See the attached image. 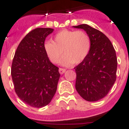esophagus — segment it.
<instances>
[{"instance_id":"obj_1","label":"esophagus","mask_w":129,"mask_h":129,"mask_svg":"<svg viewBox=\"0 0 129 129\" xmlns=\"http://www.w3.org/2000/svg\"><path fill=\"white\" fill-rule=\"evenodd\" d=\"M65 72H66V69L61 68L59 69V72L60 73V74H63Z\"/></svg>"}]
</instances>
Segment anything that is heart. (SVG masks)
<instances>
[{
	"mask_svg": "<svg viewBox=\"0 0 129 129\" xmlns=\"http://www.w3.org/2000/svg\"><path fill=\"white\" fill-rule=\"evenodd\" d=\"M90 49L91 40L88 33L84 31L62 30L55 35L53 41L49 40L44 43L45 53L53 63H57L63 54L65 55L60 61L64 66L83 61Z\"/></svg>",
	"mask_w": 129,
	"mask_h": 129,
	"instance_id": "heart-1",
	"label": "heart"
}]
</instances>
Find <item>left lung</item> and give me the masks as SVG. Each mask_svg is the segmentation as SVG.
<instances>
[{"label":"left lung","instance_id":"1","mask_svg":"<svg viewBox=\"0 0 129 129\" xmlns=\"http://www.w3.org/2000/svg\"><path fill=\"white\" fill-rule=\"evenodd\" d=\"M84 29L91 40V49L75 68L76 89L84 100L95 102L108 94L116 78V51L108 37L86 24L74 26Z\"/></svg>","mask_w":129,"mask_h":129}]
</instances>
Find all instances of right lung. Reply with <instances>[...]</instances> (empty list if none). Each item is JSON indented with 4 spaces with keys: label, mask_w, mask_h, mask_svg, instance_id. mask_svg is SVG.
Returning <instances> with one entry per match:
<instances>
[{
    "label": "right lung",
    "mask_w": 129,
    "mask_h": 129,
    "mask_svg": "<svg viewBox=\"0 0 129 129\" xmlns=\"http://www.w3.org/2000/svg\"><path fill=\"white\" fill-rule=\"evenodd\" d=\"M51 28L30 31L19 43L11 67L15 90L21 100L34 108L49 104L57 90L59 68L49 59L44 50Z\"/></svg>",
    "instance_id": "1"
}]
</instances>
